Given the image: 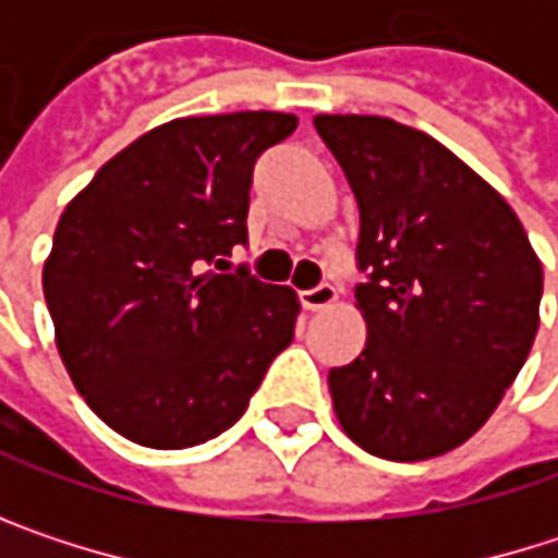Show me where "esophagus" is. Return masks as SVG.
Here are the masks:
<instances>
[{
	"label": "esophagus",
	"instance_id": "obj_1",
	"mask_svg": "<svg viewBox=\"0 0 558 558\" xmlns=\"http://www.w3.org/2000/svg\"><path fill=\"white\" fill-rule=\"evenodd\" d=\"M336 296H339V293H336L332 283H319V287H313V290H300V303H303V310H310V313L332 306Z\"/></svg>",
	"mask_w": 558,
	"mask_h": 558
}]
</instances>
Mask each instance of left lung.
Wrapping results in <instances>:
<instances>
[{
    "mask_svg": "<svg viewBox=\"0 0 558 558\" xmlns=\"http://www.w3.org/2000/svg\"><path fill=\"white\" fill-rule=\"evenodd\" d=\"M359 203L355 310L368 339L329 372L345 436L390 462L436 459L498 410L523 368L543 265L501 193L433 135L385 116H316Z\"/></svg>",
    "mask_w": 558,
    "mask_h": 558,
    "instance_id": "8db88e82",
    "label": "left lung"
}]
</instances>
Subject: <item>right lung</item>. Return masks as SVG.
Wrapping results in <instances>:
<instances>
[{
	"label": "right lung",
	"mask_w": 558,
	"mask_h": 558,
	"mask_svg": "<svg viewBox=\"0 0 558 558\" xmlns=\"http://www.w3.org/2000/svg\"><path fill=\"white\" fill-rule=\"evenodd\" d=\"M293 129L290 112L173 119L60 213L41 275L57 352L119 436L148 449L219 436L290 345L296 293L215 269L248 239L258 155Z\"/></svg>",
	"instance_id": "1"
}]
</instances>
